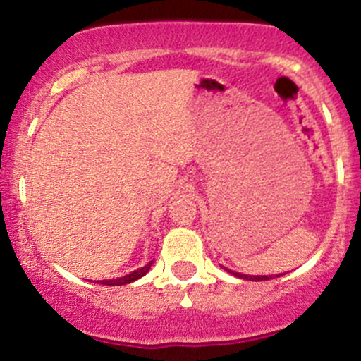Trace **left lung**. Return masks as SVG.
<instances>
[{
  "instance_id": "1",
  "label": "left lung",
  "mask_w": 361,
  "mask_h": 361,
  "mask_svg": "<svg viewBox=\"0 0 361 361\" xmlns=\"http://www.w3.org/2000/svg\"><path fill=\"white\" fill-rule=\"evenodd\" d=\"M224 270L226 271H229V273H233L234 276H238V279H244V280H250V281H261V280H270V279H273V276L275 275H270V276H267V275H258V276H255V275H243V273H235V271H231V270H227V268H224ZM276 276H280V275H276Z\"/></svg>"
}]
</instances>
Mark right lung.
<instances>
[{
    "mask_svg": "<svg viewBox=\"0 0 361 361\" xmlns=\"http://www.w3.org/2000/svg\"><path fill=\"white\" fill-rule=\"evenodd\" d=\"M151 264H152V261H149L146 267H142V268H139V270L128 273V275H126V276H120V279H111V280H102V281H98V283H102V285H110V287H115V285L132 283V281L139 280L140 276L146 275V273H147L149 270H151Z\"/></svg>",
    "mask_w": 361,
    "mask_h": 361,
    "instance_id": "add662e5",
    "label": "right lung"
}]
</instances>
